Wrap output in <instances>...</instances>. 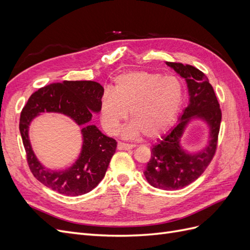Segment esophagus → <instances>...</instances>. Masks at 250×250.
Listing matches in <instances>:
<instances>
[{"instance_id":"34e87169","label":"esophagus","mask_w":250,"mask_h":250,"mask_svg":"<svg viewBox=\"0 0 250 250\" xmlns=\"http://www.w3.org/2000/svg\"><path fill=\"white\" fill-rule=\"evenodd\" d=\"M133 148V145H130V144H125L122 142L118 143V149L119 150H130Z\"/></svg>"}]
</instances>
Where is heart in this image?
Masks as SVG:
<instances>
[{
  "instance_id": "heart-1",
  "label": "heart",
  "mask_w": 250,
  "mask_h": 250,
  "mask_svg": "<svg viewBox=\"0 0 250 250\" xmlns=\"http://www.w3.org/2000/svg\"><path fill=\"white\" fill-rule=\"evenodd\" d=\"M184 100V87L174 76L163 77L148 71L120 74L112 89L100 99V119L105 131L116 133L129 111L132 123L125 129L128 137L141 132L153 139L169 128Z\"/></svg>"
}]
</instances>
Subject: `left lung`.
Segmentation results:
<instances>
[{"instance_id":"left-lung-1","label":"left lung","mask_w":250,"mask_h":250,"mask_svg":"<svg viewBox=\"0 0 250 250\" xmlns=\"http://www.w3.org/2000/svg\"><path fill=\"white\" fill-rule=\"evenodd\" d=\"M166 64L185 78L188 103L178 123L151 149V158L144 171L148 183L161 190H177L192 184L207 169L217 149L222 113L214 88L208 77L196 67L179 62ZM199 118L209 126L207 146L197 153H188L181 146V139L192 119Z\"/></svg>"}]
</instances>
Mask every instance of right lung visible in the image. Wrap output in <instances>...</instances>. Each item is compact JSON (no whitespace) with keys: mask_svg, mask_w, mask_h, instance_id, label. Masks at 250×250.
Instances as JSON below:
<instances>
[{"mask_svg":"<svg viewBox=\"0 0 250 250\" xmlns=\"http://www.w3.org/2000/svg\"><path fill=\"white\" fill-rule=\"evenodd\" d=\"M104 88L95 81H62L40 88L29 98L20 119V131L27 162L34 177L42 185L66 196H79L95 188L103 179L117 142L90 125L93 112H100ZM42 112H57L83 127V148L70 168L51 170L37 160L28 140V126Z\"/></svg>","mask_w":250,"mask_h":250,"instance_id":"right-lung-1","label":"right lung"}]
</instances>
